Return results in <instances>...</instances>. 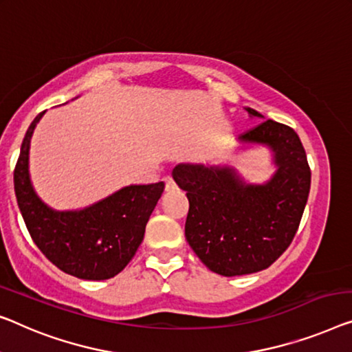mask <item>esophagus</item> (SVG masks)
I'll return each mask as SVG.
<instances>
[{"label": "esophagus", "mask_w": 352, "mask_h": 352, "mask_svg": "<svg viewBox=\"0 0 352 352\" xmlns=\"http://www.w3.org/2000/svg\"><path fill=\"white\" fill-rule=\"evenodd\" d=\"M164 185H166V191H174L175 188H177L174 178H172V177H166L164 178Z\"/></svg>", "instance_id": "34e87169"}]
</instances>
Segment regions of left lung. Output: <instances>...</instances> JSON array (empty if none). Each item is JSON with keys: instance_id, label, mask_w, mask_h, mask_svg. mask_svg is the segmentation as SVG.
<instances>
[{"instance_id": "1", "label": "left lung", "mask_w": 352, "mask_h": 352, "mask_svg": "<svg viewBox=\"0 0 352 352\" xmlns=\"http://www.w3.org/2000/svg\"><path fill=\"white\" fill-rule=\"evenodd\" d=\"M251 118H264L246 107ZM240 150H270L275 172L251 183L229 164L180 162L172 177L186 191L185 235L197 258L223 276L261 272L285 253L310 194L311 172L303 145L289 126L267 120L239 138Z\"/></svg>"}]
</instances>
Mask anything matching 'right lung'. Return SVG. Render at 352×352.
<instances>
[{"mask_svg": "<svg viewBox=\"0 0 352 352\" xmlns=\"http://www.w3.org/2000/svg\"><path fill=\"white\" fill-rule=\"evenodd\" d=\"M44 113L26 131L14 170L20 213L33 242L52 264L80 280H109L134 258L164 183L123 186L85 208L49 207L38 196L30 177L31 138Z\"/></svg>", "mask_w": 352, "mask_h": 352, "instance_id": "obj_1", "label": "right lung"}]
</instances>
